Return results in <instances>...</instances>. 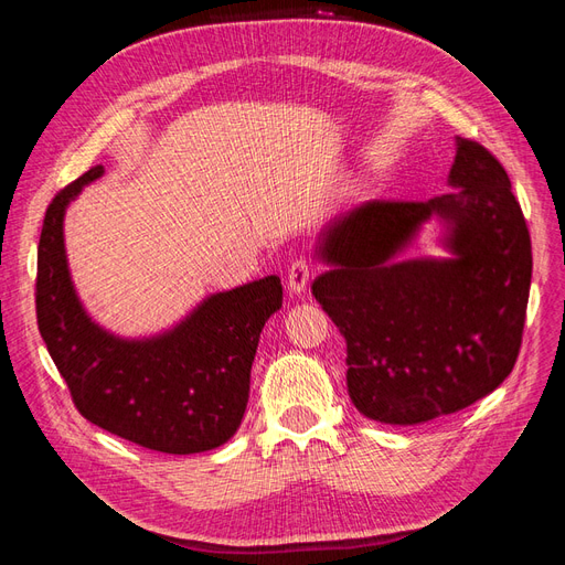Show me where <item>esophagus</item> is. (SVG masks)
I'll list each match as a JSON object with an SVG mask.
<instances>
[{"mask_svg": "<svg viewBox=\"0 0 565 565\" xmlns=\"http://www.w3.org/2000/svg\"><path fill=\"white\" fill-rule=\"evenodd\" d=\"M309 280H311L309 262H306V259L292 262V266H289V270H287V289H289V292H292L295 297L303 295Z\"/></svg>", "mask_w": 565, "mask_h": 565, "instance_id": "34e87169", "label": "esophagus"}]
</instances>
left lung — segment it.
I'll return each mask as SVG.
<instances>
[{
	"mask_svg": "<svg viewBox=\"0 0 565 565\" xmlns=\"http://www.w3.org/2000/svg\"><path fill=\"white\" fill-rule=\"evenodd\" d=\"M452 191L426 202H363L334 216L311 292L347 341L358 413L413 426L452 415L514 370L533 276L530 233L504 167L455 139ZM448 257L403 260L424 223Z\"/></svg>",
	"mask_w": 565,
	"mask_h": 565,
	"instance_id": "left-lung-1",
	"label": "left lung"
}]
</instances>
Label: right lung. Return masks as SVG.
Returning <instances> with one entry per match:
<instances>
[{"mask_svg":"<svg viewBox=\"0 0 565 565\" xmlns=\"http://www.w3.org/2000/svg\"><path fill=\"white\" fill-rule=\"evenodd\" d=\"M96 164L51 200L38 247V324L84 419L136 446L193 455L224 446L241 426L266 320L282 306L278 276L204 297L169 330L119 337L77 295L65 254V210Z\"/></svg>","mask_w":565,"mask_h":565,"instance_id":"right-lung-1","label":"right lung"}]
</instances>
